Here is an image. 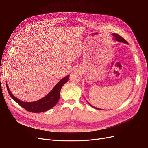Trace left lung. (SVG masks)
I'll return each instance as SVG.
<instances>
[{"label": "left lung", "instance_id": "left-lung-1", "mask_svg": "<svg viewBox=\"0 0 148 148\" xmlns=\"http://www.w3.org/2000/svg\"><path fill=\"white\" fill-rule=\"evenodd\" d=\"M112 36L114 37L115 40H116V41L119 42L125 43H126V44H128V43L124 39V38H123V37H121L120 36H119V35H118V34H115V33L112 34ZM86 101H87V100H86ZM87 102L88 103L89 105H90V106H91L92 107V108H95V109H97V110H101V109H99V108H95V107L93 106L92 105H91V104H90L88 101H87Z\"/></svg>", "mask_w": 148, "mask_h": 148}]
</instances>
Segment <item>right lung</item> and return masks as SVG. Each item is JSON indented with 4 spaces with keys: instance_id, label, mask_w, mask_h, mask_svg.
I'll use <instances>...</instances> for the list:
<instances>
[{
    "instance_id": "right-lung-1",
    "label": "right lung",
    "mask_w": 148,
    "mask_h": 148,
    "mask_svg": "<svg viewBox=\"0 0 148 148\" xmlns=\"http://www.w3.org/2000/svg\"><path fill=\"white\" fill-rule=\"evenodd\" d=\"M69 75H66L65 77L61 79L58 83H57L53 89L44 97L42 99L32 102H26L22 100H19L18 98L16 97L12 94L10 91V89L8 86L7 83L6 82V88H7L8 92L11 96V97L16 102L21 106L25 110L31 112H42L47 111L52 108H53L57 103L58 102L60 96V90L62 87L68 81Z\"/></svg>"
}]
</instances>
